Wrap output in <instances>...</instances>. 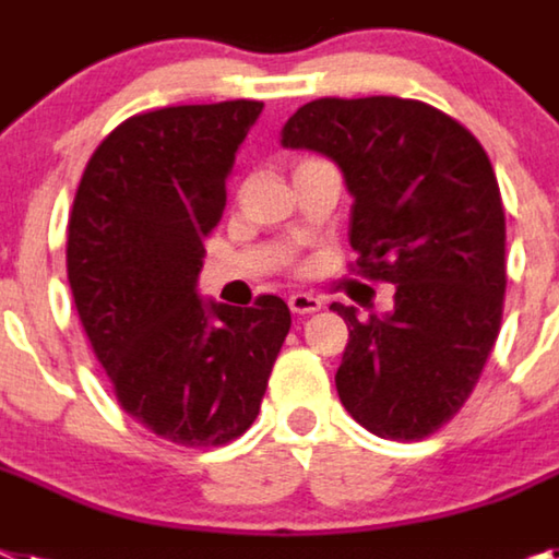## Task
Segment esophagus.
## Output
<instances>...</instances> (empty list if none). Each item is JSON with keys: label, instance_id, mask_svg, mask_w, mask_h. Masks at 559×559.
I'll return each instance as SVG.
<instances>
[{"label": "esophagus", "instance_id": "1", "mask_svg": "<svg viewBox=\"0 0 559 559\" xmlns=\"http://www.w3.org/2000/svg\"><path fill=\"white\" fill-rule=\"evenodd\" d=\"M289 309H293L295 316H312L321 309V298L309 293H293L289 295Z\"/></svg>", "mask_w": 559, "mask_h": 559}]
</instances>
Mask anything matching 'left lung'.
<instances>
[{"instance_id":"8db88e82","label":"left lung","mask_w":559,"mask_h":559,"mask_svg":"<svg viewBox=\"0 0 559 559\" xmlns=\"http://www.w3.org/2000/svg\"><path fill=\"white\" fill-rule=\"evenodd\" d=\"M281 144L341 167L355 266L395 284L381 318L332 304L349 326L341 403L378 438H429L468 401L503 318L506 213L486 150L443 110L397 96L316 98Z\"/></svg>"}]
</instances>
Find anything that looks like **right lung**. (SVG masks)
<instances>
[{
    "instance_id": "obj_1",
    "label": "right lung",
    "mask_w": 559,
    "mask_h": 559,
    "mask_svg": "<svg viewBox=\"0 0 559 559\" xmlns=\"http://www.w3.org/2000/svg\"><path fill=\"white\" fill-rule=\"evenodd\" d=\"M264 102L139 112L98 144L68 222V281L121 409L158 438L224 447L250 429L289 307L201 301L204 238L222 222L238 144Z\"/></svg>"
}]
</instances>
